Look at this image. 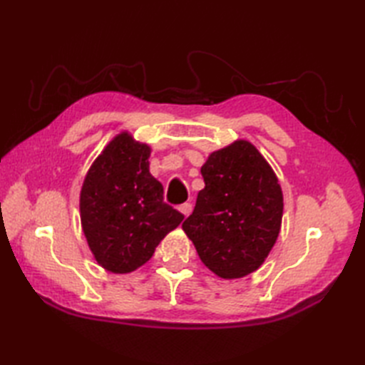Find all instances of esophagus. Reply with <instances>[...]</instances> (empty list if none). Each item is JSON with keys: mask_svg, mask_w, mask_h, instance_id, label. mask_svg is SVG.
I'll return each instance as SVG.
<instances>
[{"mask_svg": "<svg viewBox=\"0 0 365 365\" xmlns=\"http://www.w3.org/2000/svg\"><path fill=\"white\" fill-rule=\"evenodd\" d=\"M178 210H180L185 216H190V213L192 212V205L191 204H182L180 207H178Z\"/></svg>", "mask_w": 365, "mask_h": 365, "instance_id": "esophagus-1", "label": "esophagus"}]
</instances>
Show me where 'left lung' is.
Here are the masks:
<instances>
[{"label":"left lung","instance_id":"left-lung-1","mask_svg":"<svg viewBox=\"0 0 365 365\" xmlns=\"http://www.w3.org/2000/svg\"><path fill=\"white\" fill-rule=\"evenodd\" d=\"M205 188L182 227L204 265L222 279L257 269L281 230L284 199L273 169L247 141L213 152L200 168Z\"/></svg>","mask_w":365,"mask_h":365}]
</instances>
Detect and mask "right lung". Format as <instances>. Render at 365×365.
<instances>
[{
  "label": "right lung",
  "mask_w": 365,
  "mask_h": 365,
  "mask_svg": "<svg viewBox=\"0 0 365 365\" xmlns=\"http://www.w3.org/2000/svg\"><path fill=\"white\" fill-rule=\"evenodd\" d=\"M149 145L120 133L84 178L83 232L96 260L111 273H130L149 262L185 218L163 199V185L149 173Z\"/></svg>",
  "instance_id": "add662e5"
}]
</instances>
